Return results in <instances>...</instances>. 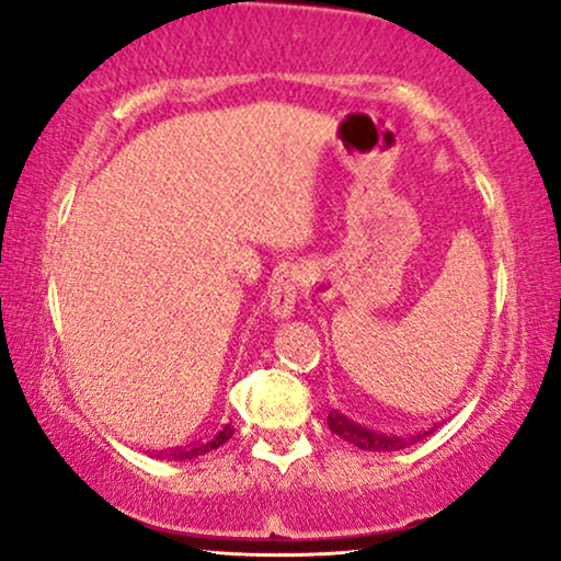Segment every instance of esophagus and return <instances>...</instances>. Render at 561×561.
<instances>
[{"label": "esophagus", "mask_w": 561, "mask_h": 561, "mask_svg": "<svg viewBox=\"0 0 561 561\" xmlns=\"http://www.w3.org/2000/svg\"><path fill=\"white\" fill-rule=\"evenodd\" d=\"M306 286V271L304 265L298 263H283L273 275V286L267 290V298H271V317L275 321H283L290 317L294 311L296 298Z\"/></svg>", "instance_id": "34e87169"}]
</instances>
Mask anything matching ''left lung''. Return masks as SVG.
Listing matches in <instances>:
<instances>
[{
    "label": "left lung",
    "mask_w": 561,
    "mask_h": 561,
    "mask_svg": "<svg viewBox=\"0 0 561 561\" xmlns=\"http://www.w3.org/2000/svg\"><path fill=\"white\" fill-rule=\"evenodd\" d=\"M327 424H329V428H332V434H336L344 442L355 444V447L365 449V451H398V449L411 447V444L421 442L424 436L434 432V428H428V432H419L411 436L375 432V428L359 424V421L350 419L347 413H342V411H329Z\"/></svg>",
    "instance_id": "1"
}]
</instances>
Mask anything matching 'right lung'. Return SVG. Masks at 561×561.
<instances>
[{
    "instance_id": "add662e5",
    "label": "right lung",
    "mask_w": 561,
    "mask_h": 561,
    "mask_svg": "<svg viewBox=\"0 0 561 561\" xmlns=\"http://www.w3.org/2000/svg\"><path fill=\"white\" fill-rule=\"evenodd\" d=\"M234 434V428L232 426H225V428H219L217 434H211L209 439H204V442H198V444H191V447H181V449H171L168 451V459H196V457H202V455H206V451H211V449H217V447H221V444L225 442H229V436Z\"/></svg>"
}]
</instances>
